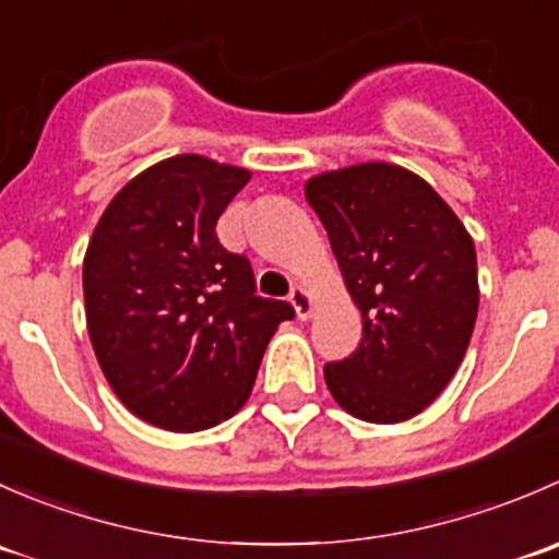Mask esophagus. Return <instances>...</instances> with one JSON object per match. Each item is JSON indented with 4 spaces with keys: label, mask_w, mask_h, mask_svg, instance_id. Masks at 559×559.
Returning <instances> with one entry per match:
<instances>
[{
    "label": "esophagus",
    "mask_w": 559,
    "mask_h": 559,
    "mask_svg": "<svg viewBox=\"0 0 559 559\" xmlns=\"http://www.w3.org/2000/svg\"><path fill=\"white\" fill-rule=\"evenodd\" d=\"M289 302H292V306H295L297 319H302V321H306L308 316H311V311H313V300H311V295H308V292L302 289V286H295V289H292Z\"/></svg>",
    "instance_id": "esophagus-1"
}]
</instances>
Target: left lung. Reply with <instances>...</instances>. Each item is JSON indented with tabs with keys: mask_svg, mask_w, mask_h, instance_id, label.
Here are the masks:
<instances>
[{
	"mask_svg": "<svg viewBox=\"0 0 559 559\" xmlns=\"http://www.w3.org/2000/svg\"><path fill=\"white\" fill-rule=\"evenodd\" d=\"M346 289L362 313L352 357L324 365L343 411L373 425L421 414L452 381L478 313L476 248L419 175L386 162L306 183Z\"/></svg>",
	"mask_w": 559,
	"mask_h": 559,
	"instance_id": "obj_1",
	"label": "left lung"
}]
</instances>
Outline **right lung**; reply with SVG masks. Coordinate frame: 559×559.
I'll list each match as a JSON object with an SVG mask.
<instances>
[{
	"mask_svg": "<svg viewBox=\"0 0 559 559\" xmlns=\"http://www.w3.org/2000/svg\"><path fill=\"white\" fill-rule=\"evenodd\" d=\"M243 167L180 154L134 175L105 207L83 259L88 337L107 384L148 425L197 432L251 394L284 300L257 295L251 262L216 222Z\"/></svg>",
	"mask_w": 559,
	"mask_h": 559,
	"instance_id": "1",
	"label": "right lung"
}]
</instances>
